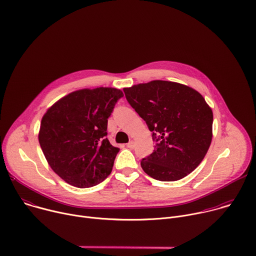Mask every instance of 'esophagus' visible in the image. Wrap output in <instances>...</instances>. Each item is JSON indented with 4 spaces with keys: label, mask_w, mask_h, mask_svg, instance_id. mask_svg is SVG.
Listing matches in <instances>:
<instances>
[{
    "label": "esophagus",
    "mask_w": 256,
    "mask_h": 256,
    "mask_svg": "<svg viewBox=\"0 0 256 256\" xmlns=\"http://www.w3.org/2000/svg\"><path fill=\"white\" fill-rule=\"evenodd\" d=\"M126 147L130 148V149H134V140H130L126 144Z\"/></svg>",
    "instance_id": "obj_1"
}]
</instances>
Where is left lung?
Masks as SVG:
<instances>
[{
	"instance_id": "obj_1",
	"label": "left lung",
	"mask_w": 256,
	"mask_h": 256,
	"mask_svg": "<svg viewBox=\"0 0 256 256\" xmlns=\"http://www.w3.org/2000/svg\"><path fill=\"white\" fill-rule=\"evenodd\" d=\"M124 91L156 144L154 152L140 161L144 173L160 181H176L192 173L212 138V112L202 95L186 85L162 80Z\"/></svg>"
}]
</instances>
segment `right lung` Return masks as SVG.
<instances>
[{"mask_svg": "<svg viewBox=\"0 0 256 256\" xmlns=\"http://www.w3.org/2000/svg\"><path fill=\"white\" fill-rule=\"evenodd\" d=\"M122 96V90L112 87L77 90L58 100L42 116V150L66 184L92 188L112 173L120 149L106 138L107 118Z\"/></svg>", "mask_w": 256, "mask_h": 256, "instance_id": "add662e5", "label": "right lung"}]
</instances>
